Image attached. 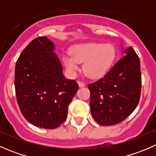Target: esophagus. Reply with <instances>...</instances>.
Here are the masks:
<instances>
[{
	"label": "esophagus",
	"mask_w": 156,
	"mask_h": 156,
	"mask_svg": "<svg viewBox=\"0 0 156 156\" xmlns=\"http://www.w3.org/2000/svg\"><path fill=\"white\" fill-rule=\"evenodd\" d=\"M78 86H79V87H84V85H85L84 83L82 82V81H78Z\"/></svg>",
	"instance_id": "34e87169"
}]
</instances>
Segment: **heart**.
<instances>
[{
	"label": "heart",
	"mask_w": 156,
	"mask_h": 156,
	"mask_svg": "<svg viewBox=\"0 0 156 156\" xmlns=\"http://www.w3.org/2000/svg\"><path fill=\"white\" fill-rule=\"evenodd\" d=\"M115 58V50L112 44L90 43L78 44L71 48L70 53L62 56L67 72L73 76L83 63V71L90 78L104 76L111 68Z\"/></svg>",
	"instance_id": "1"
}]
</instances>
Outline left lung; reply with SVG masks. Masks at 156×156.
<instances>
[{
  "instance_id": "left-lung-1",
  "label": "left lung",
  "mask_w": 156,
  "mask_h": 156,
  "mask_svg": "<svg viewBox=\"0 0 156 156\" xmlns=\"http://www.w3.org/2000/svg\"><path fill=\"white\" fill-rule=\"evenodd\" d=\"M91 114L100 125L110 126L127 119L137 106L141 92L140 62L131 47L103 78L88 84Z\"/></svg>"
}]
</instances>
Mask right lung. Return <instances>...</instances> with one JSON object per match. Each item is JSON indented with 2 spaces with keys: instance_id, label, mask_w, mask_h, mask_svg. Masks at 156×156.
I'll list each match as a JSON object with an SVG mask.
<instances>
[{
  "instance_id": "add662e5",
  "label": "right lung",
  "mask_w": 156,
  "mask_h": 156,
  "mask_svg": "<svg viewBox=\"0 0 156 156\" xmlns=\"http://www.w3.org/2000/svg\"><path fill=\"white\" fill-rule=\"evenodd\" d=\"M47 37L34 38L23 50L15 67L16 96L26 120L36 127L54 129L65 122L68 107L78 90L67 79Z\"/></svg>"
}]
</instances>
